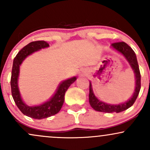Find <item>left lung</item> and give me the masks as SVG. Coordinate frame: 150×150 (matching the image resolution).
<instances>
[{"label": "left lung", "mask_w": 150, "mask_h": 150, "mask_svg": "<svg viewBox=\"0 0 150 150\" xmlns=\"http://www.w3.org/2000/svg\"><path fill=\"white\" fill-rule=\"evenodd\" d=\"M111 46L115 49L121 53L125 56L127 61L129 62L130 66L134 70V73L135 75V89L134 92L132 97L127 101L126 102L120 104L118 105L108 104L106 103L102 102L99 101L93 93L91 82H89V101L91 106L94 108L95 111H101L105 113H119L121 111L128 109L130 106L133 105L134 103L138 96L141 87V75L140 69H139L138 63H137L136 55L133 50L130 46L128 45L126 43L123 42L113 43Z\"/></svg>", "instance_id": "left-lung-1"}]
</instances>
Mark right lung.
I'll return each instance as SVG.
<instances>
[{
    "mask_svg": "<svg viewBox=\"0 0 150 150\" xmlns=\"http://www.w3.org/2000/svg\"><path fill=\"white\" fill-rule=\"evenodd\" d=\"M49 46V44L45 41H35L26 45L25 47L19 51L13 61V68H12L10 86L11 93L19 109L23 114L35 119H42L56 114L60 111L63 106L65 99V93L70 87L76 80V77L65 80L61 82L58 86L57 90L54 95L49 101L42 105L36 106H29L26 105L22 101L20 91L18 89V79L20 71V65L25 58L31 53L38 50Z\"/></svg>",
    "mask_w": 150,
    "mask_h": 150,
    "instance_id": "add662e5",
    "label": "right lung"
}]
</instances>
